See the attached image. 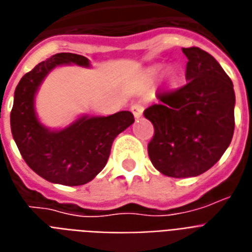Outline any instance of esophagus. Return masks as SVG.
<instances>
[{
	"mask_svg": "<svg viewBox=\"0 0 252 252\" xmlns=\"http://www.w3.org/2000/svg\"><path fill=\"white\" fill-rule=\"evenodd\" d=\"M131 113L134 114L135 118H139L142 115V113H144V104L139 103V102L131 104Z\"/></svg>",
	"mask_w": 252,
	"mask_h": 252,
	"instance_id": "esophagus-1",
	"label": "esophagus"
}]
</instances>
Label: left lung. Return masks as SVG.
I'll use <instances>...</instances> for the list:
<instances>
[{
	"mask_svg": "<svg viewBox=\"0 0 252 252\" xmlns=\"http://www.w3.org/2000/svg\"><path fill=\"white\" fill-rule=\"evenodd\" d=\"M187 83L159 91L144 111L154 127L148 153L169 177H193L212 168L231 144L235 128L234 84L212 55L183 48Z\"/></svg>",
	"mask_w": 252,
	"mask_h": 252,
	"instance_id": "left-lung-1",
	"label": "left lung"
}]
</instances>
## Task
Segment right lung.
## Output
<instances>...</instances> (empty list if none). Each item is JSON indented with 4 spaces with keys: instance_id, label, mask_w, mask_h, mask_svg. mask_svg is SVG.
Returning a JSON list of instances; mask_svg holds the SVG:
<instances>
[{
    "instance_id": "right-lung-1",
    "label": "right lung",
    "mask_w": 252,
    "mask_h": 252,
    "mask_svg": "<svg viewBox=\"0 0 252 252\" xmlns=\"http://www.w3.org/2000/svg\"><path fill=\"white\" fill-rule=\"evenodd\" d=\"M88 65L76 53H58L25 73L14 91L10 127L20 153L28 166L49 183L76 187L96 176L107 164L114 139L134 122L130 111L108 117H83L69 127L49 131L40 125L33 108L34 93L56 65Z\"/></svg>"
}]
</instances>
